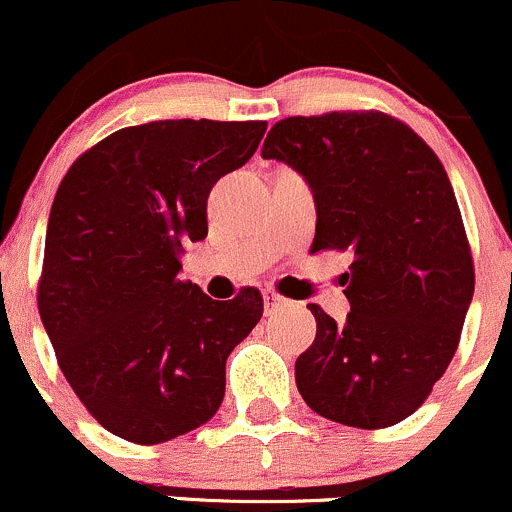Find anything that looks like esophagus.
I'll list each match as a JSON object with an SVG mask.
<instances>
[{
	"instance_id": "1",
	"label": "esophagus",
	"mask_w": 512,
	"mask_h": 512,
	"mask_svg": "<svg viewBox=\"0 0 512 512\" xmlns=\"http://www.w3.org/2000/svg\"><path fill=\"white\" fill-rule=\"evenodd\" d=\"M262 299H265V309L267 311H277V309H284V306L289 304V299L279 297L277 292H272V289H267L265 294H262Z\"/></svg>"
}]
</instances>
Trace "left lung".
I'll return each instance as SVG.
<instances>
[{
	"instance_id": "8db88e82",
	"label": "left lung",
	"mask_w": 512,
	"mask_h": 512,
	"mask_svg": "<svg viewBox=\"0 0 512 512\" xmlns=\"http://www.w3.org/2000/svg\"><path fill=\"white\" fill-rule=\"evenodd\" d=\"M262 159L304 176L314 252H351L343 324L309 304L316 338L294 375L306 405L346 427L383 429L422 405L459 346L473 260L437 154L383 112L287 117Z\"/></svg>"
}]
</instances>
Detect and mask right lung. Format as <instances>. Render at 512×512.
I'll return each instance as SVG.
<instances>
[{"label": "right lung", "instance_id": "add662e5", "mask_svg": "<svg viewBox=\"0 0 512 512\" xmlns=\"http://www.w3.org/2000/svg\"><path fill=\"white\" fill-rule=\"evenodd\" d=\"M267 122L161 120L75 159L48 215L39 314L58 365L117 437L161 444L201 427L225 360L262 319L257 289L215 301L181 282L208 235V193L257 152Z\"/></svg>", "mask_w": 512, "mask_h": 512}]
</instances>
